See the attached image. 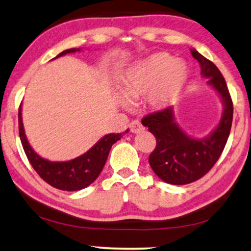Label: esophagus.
<instances>
[{"mask_svg":"<svg viewBox=\"0 0 251 251\" xmlns=\"http://www.w3.org/2000/svg\"><path fill=\"white\" fill-rule=\"evenodd\" d=\"M129 128H130L132 134H140L141 131L144 130V126H142L140 121H132L130 125H129Z\"/></svg>","mask_w":251,"mask_h":251,"instance_id":"34e87169","label":"esophagus"}]
</instances>
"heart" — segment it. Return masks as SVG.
I'll return each mask as SVG.
<instances>
[{
  "instance_id": "heart-1",
  "label": "heart",
  "mask_w": 251,
  "mask_h": 251,
  "mask_svg": "<svg viewBox=\"0 0 251 251\" xmlns=\"http://www.w3.org/2000/svg\"><path fill=\"white\" fill-rule=\"evenodd\" d=\"M187 80V66L173 60L165 52H157L132 65L121 82V94L129 102L145 97L148 106L162 110L177 100ZM121 103L126 101L121 99Z\"/></svg>"
}]
</instances>
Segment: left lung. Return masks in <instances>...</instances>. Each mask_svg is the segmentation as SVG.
Wrapping results in <instances>:
<instances>
[{
	"label": "left lung",
	"mask_w": 251,
	"mask_h": 251,
	"mask_svg": "<svg viewBox=\"0 0 251 251\" xmlns=\"http://www.w3.org/2000/svg\"><path fill=\"white\" fill-rule=\"evenodd\" d=\"M200 65L201 75L214 88L222 101V115L218 126L203 138L188 136L176 122L172 107L150 114L142 120L156 137V149L149 157L153 172L165 182L172 185L190 184L200 179L211 170L221 156L233 122V102L227 83L220 71L196 49L191 50Z\"/></svg>",
	"instance_id": "8db88e82"
}]
</instances>
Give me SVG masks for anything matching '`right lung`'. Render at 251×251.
Masks as SVG:
<instances>
[{
  "instance_id": "1",
  "label": "right lung",
  "mask_w": 251,
  "mask_h": 251,
  "mask_svg": "<svg viewBox=\"0 0 251 251\" xmlns=\"http://www.w3.org/2000/svg\"><path fill=\"white\" fill-rule=\"evenodd\" d=\"M76 51H81V49H69L61 52L55 58L67 53H74ZM18 126H20V138L24 152L32 168L36 170L43 180L50 184L51 186L63 191H79L89 186L99 177L103 169L111 145L122 137V134L104 135L87 152L81 156L66 162H51L40 157L27 141L24 131L23 120H22V103L18 110Z\"/></svg>"
}]
</instances>
